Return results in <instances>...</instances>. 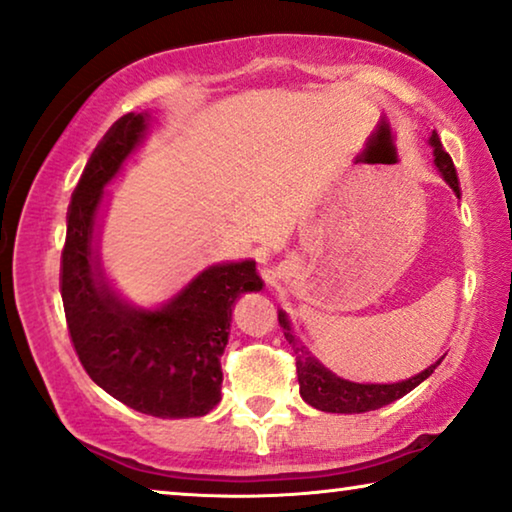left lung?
<instances>
[{
    "mask_svg": "<svg viewBox=\"0 0 512 512\" xmlns=\"http://www.w3.org/2000/svg\"><path fill=\"white\" fill-rule=\"evenodd\" d=\"M427 142H430L432 147L434 167H437L439 177L453 188V193L457 197H460V183H457L455 165L451 156H448L444 147H441L439 135L432 133ZM278 322L282 326V333H285L287 342L294 349L301 398L308 402L310 407H315L319 411H329V414H365V411L386 407V404L400 400L402 395L414 391L421 381L432 375L434 368L441 363V358H444L441 356L439 361L427 365L423 372H418V375L409 379L395 381V384H358V381H349L333 375L329 368H324V365L308 352V347H305L299 340V335L294 333L292 322H289L285 310H278Z\"/></svg>",
    "mask_w": 512,
    "mask_h": 512,
    "instance_id": "8db88e82",
    "label": "left lung"
}]
</instances>
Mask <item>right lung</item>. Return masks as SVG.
Returning <instances> with one entry per match:
<instances>
[{
	"instance_id": "obj_1",
	"label": "right lung",
	"mask_w": 512,
	"mask_h": 512,
	"mask_svg": "<svg viewBox=\"0 0 512 512\" xmlns=\"http://www.w3.org/2000/svg\"><path fill=\"white\" fill-rule=\"evenodd\" d=\"M151 128L149 112L124 114L91 154L68 207L61 299L87 375L128 407L156 418L204 416L220 402V356L232 308L264 280L255 259L202 269L156 308L128 303L105 273L101 227L108 183L119 177Z\"/></svg>"
}]
</instances>
